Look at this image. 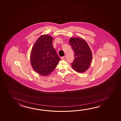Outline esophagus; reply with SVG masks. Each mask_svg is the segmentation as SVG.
Masks as SVG:
<instances>
[{
    "label": "esophagus",
    "mask_w": 121,
    "mask_h": 121,
    "mask_svg": "<svg viewBox=\"0 0 121 121\" xmlns=\"http://www.w3.org/2000/svg\"><path fill=\"white\" fill-rule=\"evenodd\" d=\"M61 59L63 60H65L66 59V56H64L63 57H61Z\"/></svg>",
    "instance_id": "obj_1"
}]
</instances>
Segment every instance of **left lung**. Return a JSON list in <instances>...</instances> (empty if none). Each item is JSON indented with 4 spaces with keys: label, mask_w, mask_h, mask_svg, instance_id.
Instances as JSON below:
<instances>
[{
    "label": "left lung",
    "mask_w": 121,
    "mask_h": 121,
    "mask_svg": "<svg viewBox=\"0 0 121 121\" xmlns=\"http://www.w3.org/2000/svg\"><path fill=\"white\" fill-rule=\"evenodd\" d=\"M69 43L74 56L71 63L72 67L78 73L85 72L89 67L92 60V53L90 47L84 39L80 38H71Z\"/></svg>",
    "instance_id": "obj_1"
}]
</instances>
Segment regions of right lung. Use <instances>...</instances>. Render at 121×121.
<instances>
[{
	"instance_id": "1",
	"label": "right lung",
	"mask_w": 121,
	"mask_h": 121,
	"mask_svg": "<svg viewBox=\"0 0 121 121\" xmlns=\"http://www.w3.org/2000/svg\"><path fill=\"white\" fill-rule=\"evenodd\" d=\"M53 38L50 35H42L37 40L31 51V66L42 76L50 74L60 60L53 46Z\"/></svg>"
}]
</instances>
